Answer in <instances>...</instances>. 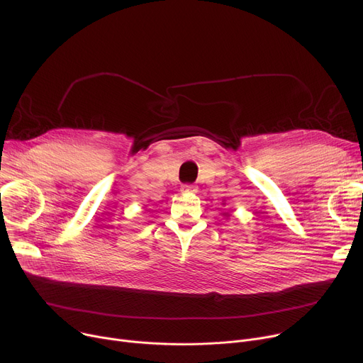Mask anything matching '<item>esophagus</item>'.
Instances as JSON below:
<instances>
[{
    "label": "esophagus",
    "mask_w": 363,
    "mask_h": 363,
    "mask_svg": "<svg viewBox=\"0 0 363 363\" xmlns=\"http://www.w3.org/2000/svg\"><path fill=\"white\" fill-rule=\"evenodd\" d=\"M182 191H184V192L195 194V192H198V186H195V185H192V184H184V185H182Z\"/></svg>",
    "instance_id": "34e87169"
}]
</instances>
